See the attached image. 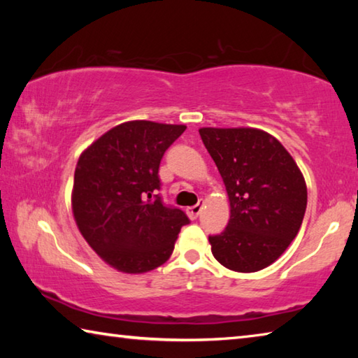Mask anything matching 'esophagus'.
<instances>
[{"instance_id":"obj_1","label":"esophagus","mask_w":358,"mask_h":358,"mask_svg":"<svg viewBox=\"0 0 358 358\" xmlns=\"http://www.w3.org/2000/svg\"><path fill=\"white\" fill-rule=\"evenodd\" d=\"M202 208H203V201H199L196 205H192V207H187L186 213L191 217V220H196V217L201 215Z\"/></svg>"}]
</instances>
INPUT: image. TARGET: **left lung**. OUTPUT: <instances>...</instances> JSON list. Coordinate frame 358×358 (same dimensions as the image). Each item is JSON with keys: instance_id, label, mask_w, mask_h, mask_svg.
I'll use <instances>...</instances> for the list:
<instances>
[{"instance_id": "8db88e82", "label": "left lung", "mask_w": 358, "mask_h": 358, "mask_svg": "<svg viewBox=\"0 0 358 358\" xmlns=\"http://www.w3.org/2000/svg\"><path fill=\"white\" fill-rule=\"evenodd\" d=\"M230 202L227 227L210 235L221 265L252 273L273 264L299 234L306 211L305 178L292 156L264 131L199 129Z\"/></svg>"}]
</instances>
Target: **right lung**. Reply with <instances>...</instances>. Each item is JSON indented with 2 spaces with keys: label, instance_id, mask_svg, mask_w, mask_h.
Returning a JSON list of instances; mask_svg holds the SVG:
<instances>
[{
  "label": "right lung",
  "instance_id": "right-lung-1",
  "mask_svg": "<svg viewBox=\"0 0 358 358\" xmlns=\"http://www.w3.org/2000/svg\"><path fill=\"white\" fill-rule=\"evenodd\" d=\"M183 124L128 121L82 153L74 173L72 210L83 238L113 268L145 273L171 257L181 208L162 201L159 164Z\"/></svg>",
  "mask_w": 358,
  "mask_h": 358
}]
</instances>
